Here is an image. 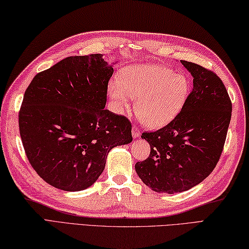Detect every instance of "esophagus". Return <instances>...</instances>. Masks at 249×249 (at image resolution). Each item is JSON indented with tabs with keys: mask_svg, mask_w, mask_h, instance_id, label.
Here are the masks:
<instances>
[{
	"mask_svg": "<svg viewBox=\"0 0 249 249\" xmlns=\"http://www.w3.org/2000/svg\"><path fill=\"white\" fill-rule=\"evenodd\" d=\"M131 135H133L134 138H138L139 137V129L136 127V126H134L133 127V133H131Z\"/></svg>",
	"mask_w": 249,
	"mask_h": 249,
	"instance_id": "1",
	"label": "esophagus"
}]
</instances>
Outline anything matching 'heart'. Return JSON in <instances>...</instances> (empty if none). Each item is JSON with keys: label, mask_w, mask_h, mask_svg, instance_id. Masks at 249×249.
<instances>
[{"label": "heart", "mask_w": 249, "mask_h": 249, "mask_svg": "<svg viewBox=\"0 0 249 249\" xmlns=\"http://www.w3.org/2000/svg\"><path fill=\"white\" fill-rule=\"evenodd\" d=\"M118 82L108 87L113 110L123 113L130 97H137L136 114L151 128H160L176 119L190 92L188 78L163 65H129L119 72Z\"/></svg>", "instance_id": "heart-1"}]
</instances>
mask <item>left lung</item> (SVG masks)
Wrapping results in <instances>:
<instances>
[{"label": "left lung", "mask_w": 249, "mask_h": 249, "mask_svg": "<svg viewBox=\"0 0 249 249\" xmlns=\"http://www.w3.org/2000/svg\"><path fill=\"white\" fill-rule=\"evenodd\" d=\"M193 76V91L177 118L165 127L143 133L150 156L135 165L156 193H182L214 170L224 149L232 104L220 78L192 62L181 61Z\"/></svg>", "instance_id": "1"}]
</instances>
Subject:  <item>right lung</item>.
Instances as JSON below:
<instances>
[{"label": "right lung", "instance_id": "obj_1", "mask_svg": "<svg viewBox=\"0 0 249 249\" xmlns=\"http://www.w3.org/2000/svg\"><path fill=\"white\" fill-rule=\"evenodd\" d=\"M103 55L68 56L37 73L21 105L26 157L45 182L65 192L92 186L108 153L133 141L130 122L105 109L113 65Z\"/></svg>", "mask_w": 249, "mask_h": 249}]
</instances>
